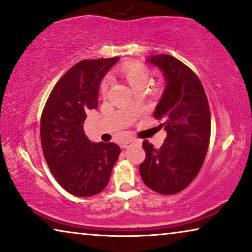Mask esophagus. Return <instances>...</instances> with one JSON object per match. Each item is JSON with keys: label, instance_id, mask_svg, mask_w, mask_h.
<instances>
[{"label": "esophagus", "instance_id": "esophagus-1", "mask_svg": "<svg viewBox=\"0 0 252 252\" xmlns=\"http://www.w3.org/2000/svg\"><path fill=\"white\" fill-rule=\"evenodd\" d=\"M137 143H139V141H137V140H134V139L133 140H127L122 144V147L124 148V149H127V148L132 147V146H134V144H137Z\"/></svg>", "mask_w": 252, "mask_h": 252}]
</instances>
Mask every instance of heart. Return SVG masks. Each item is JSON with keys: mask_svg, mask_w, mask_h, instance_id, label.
<instances>
[{"mask_svg": "<svg viewBox=\"0 0 252 252\" xmlns=\"http://www.w3.org/2000/svg\"><path fill=\"white\" fill-rule=\"evenodd\" d=\"M122 74L125 77L127 82L130 85L134 91L137 89H146L150 80V72L146 65L130 62L122 67ZM109 85V79H104L101 85V91L105 92Z\"/></svg>", "mask_w": 252, "mask_h": 252, "instance_id": "heart-1", "label": "heart"}]
</instances>
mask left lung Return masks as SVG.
<instances>
[{"label": "left lung", "instance_id": "1", "mask_svg": "<svg viewBox=\"0 0 252 252\" xmlns=\"http://www.w3.org/2000/svg\"><path fill=\"white\" fill-rule=\"evenodd\" d=\"M147 61L160 68L166 82L154 117L164 119L167 136L159 149L143 141L140 174L154 191L173 195L191 184L204 163L211 134L209 102L198 77L182 62L165 54Z\"/></svg>", "mask_w": 252, "mask_h": 252}]
</instances>
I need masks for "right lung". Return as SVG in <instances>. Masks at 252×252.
<instances>
[{
  "label": "right lung",
  "mask_w": 252,
  "mask_h": 252,
  "mask_svg": "<svg viewBox=\"0 0 252 252\" xmlns=\"http://www.w3.org/2000/svg\"><path fill=\"white\" fill-rule=\"evenodd\" d=\"M119 57L85 60L62 77L44 105L40 123L44 158L58 184L78 197L106 187L120 154L117 144L93 143L84 132L88 110L98 106V89Z\"/></svg>",
  "instance_id": "add662e5"
}]
</instances>
